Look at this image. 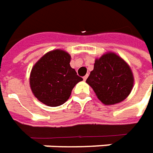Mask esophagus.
Returning a JSON list of instances; mask_svg holds the SVG:
<instances>
[{
    "label": "esophagus",
    "mask_w": 153,
    "mask_h": 153,
    "mask_svg": "<svg viewBox=\"0 0 153 153\" xmlns=\"http://www.w3.org/2000/svg\"><path fill=\"white\" fill-rule=\"evenodd\" d=\"M87 77H88V75H86L85 76H83V80H84V81H86V80L87 79Z\"/></svg>",
    "instance_id": "obj_1"
}]
</instances>
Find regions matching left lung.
<instances>
[{
  "label": "left lung",
  "instance_id": "obj_1",
  "mask_svg": "<svg viewBox=\"0 0 153 153\" xmlns=\"http://www.w3.org/2000/svg\"><path fill=\"white\" fill-rule=\"evenodd\" d=\"M86 82L105 105L124 101L131 93L134 84L131 67L114 52H107L95 60L94 68Z\"/></svg>",
  "mask_w": 153,
  "mask_h": 153
}]
</instances>
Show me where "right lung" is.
<instances>
[{"label":"right lung","instance_id":"add662e5","mask_svg":"<svg viewBox=\"0 0 153 153\" xmlns=\"http://www.w3.org/2000/svg\"><path fill=\"white\" fill-rule=\"evenodd\" d=\"M71 56L56 49L39 59L30 71V87L41 102L58 107L69 99L73 87L83 79L70 66Z\"/></svg>","mask_w":153,"mask_h":153}]
</instances>
